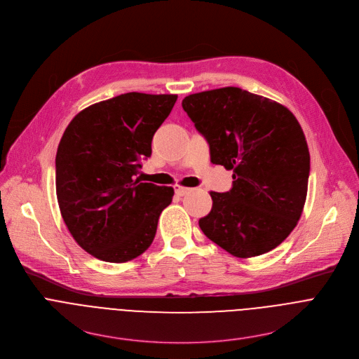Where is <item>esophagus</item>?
Returning a JSON list of instances; mask_svg holds the SVG:
<instances>
[{
    "label": "esophagus",
    "instance_id": "34e87169",
    "mask_svg": "<svg viewBox=\"0 0 359 359\" xmlns=\"http://www.w3.org/2000/svg\"><path fill=\"white\" fill-rule=\"evenodd\" d=\"M175 191H176L177 196H184L186 193L190 191V189H189V187H183V186H180V184H176V186H175Z\"/></svg>",
    "mask_w": 359,
    "mask_h": 359
}]
</instances>
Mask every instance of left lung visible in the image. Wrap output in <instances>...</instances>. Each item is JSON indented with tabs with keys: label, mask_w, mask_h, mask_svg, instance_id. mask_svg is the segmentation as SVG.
Returning <instances> with one entry per match:
<instances>
[{
	"label": "left lung",
	"mask_w": 359,
	"mask_h": 359,
	"mask_svg": "<svg viewBox=\"0 0 359 359\" xmlns=\"http://www.w3.org/2000/svg\"><path fill=\"white\" fill-rule=\"evenodd\" d=\"M182 107L210 146V159L233 170L227 193L210 191L201 231L238 259L280 245L306 198L310 151L295 116L281 104L227 86L186 96Z\"/></svg>",
	"instance_id": "left-lung-1"
}]
</instances>
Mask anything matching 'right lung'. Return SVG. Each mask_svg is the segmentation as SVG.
<instances>
[{
    "label": "right lung",
    "instance_id": "obj_1",
    "mask_svg": "<svg viewBox=\"0 0 359 359\" xmlns=\"http://www.w3.org/2000/svg\"><path fill=\"white\" fill-rule=\"evenodd\" d=\"M177 95L129 92L81 111L57 150V197L75 241L93 257L126 263L155 238L173 187L140 183V161Z\"/></svg>",
    "mask_w": 359,
    "mask_h": 359
}]
</instances>
